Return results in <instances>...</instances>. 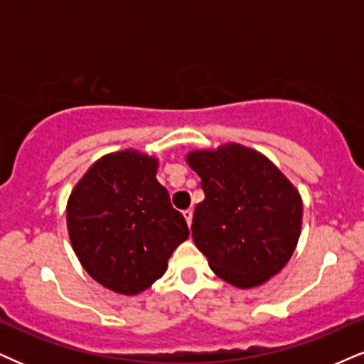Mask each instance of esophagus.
Instances as JSON below:
<instances>
[{"label":"esophagus","instance_id":"obj_1","mask_svg":"<svg viewBox=\"0 0 364 364\" xmlns=\"http://www.w3.org/2000/svg\"><path fill=\"white\" fill-rule=\"evenodd\" d=\"M183 217H185L186 224H188V227H190L191 225V220H193V210H191V208L183 210Z\"/></svg>","mask_w":364,"mask_h":364}]
</instances>
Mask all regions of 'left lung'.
I'll return each instance as SVG.
<instances>
[{
	"label": "left lung",
	"mask_w": 364,
	"mask_h": 364,
	"mask_svg": "<svg viewBox=\"0 0 364 364\" xmlns=\"http://www.w3.org/2000/svg\"><path fill=\"white\" fill-rule=\"evenodd\" d=\"M186 163L201 178L191 235L218 278L254 288L290 261L301 229V196L266 156L240 144L193 151Z\"/></svg>",
	"instance_id": "1"
}]
</instances>
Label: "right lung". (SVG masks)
<instances>
[{"mask_svg":"<svg viewBox=\"0 0 364 364\" xmlns=\"http://www.w3.org/2000/svg\"><path fill=\"white\" fill-rule=\"evenodd\" d=\"M157 159L134 149L103 156L68 200V230L77 259L108 290L137 295L159 279L188 239L186 220L156 179Z\"/></svg>","mask_w":364,"mask_h":364,"instance_id":"1","label":"right lung"}]
</instances>
